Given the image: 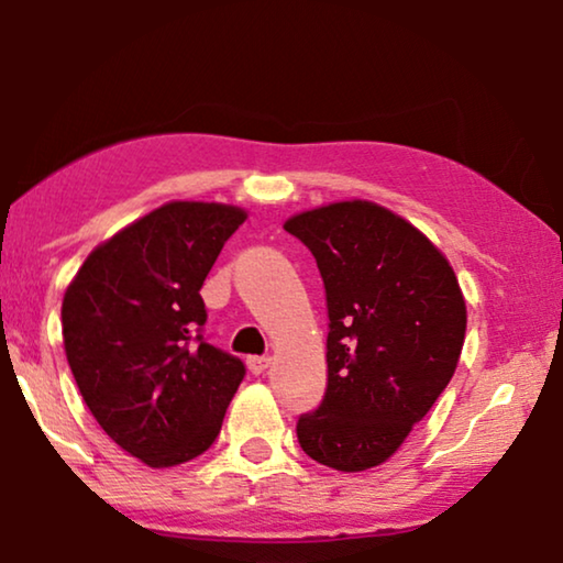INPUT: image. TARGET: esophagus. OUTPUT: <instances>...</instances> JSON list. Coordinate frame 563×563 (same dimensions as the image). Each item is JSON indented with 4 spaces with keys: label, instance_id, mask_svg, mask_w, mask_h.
<instances>
[{
    "label": "esophagus",
    "instance_id": "34e87169",
    "mask_svg": "<svg viewBox=\"0 0 563 563\" xmlns=\"http://www.w3.org/2000/svg\"><path fill=\"white\" fill-rule=\"evenodd\" d=\"M246 363H249V371L254 373V376H262L268 365H272V357H268V355H251Z\"/></svg>",
    "mask_w": 563,
    "mask_h": 563
}]
</instances>
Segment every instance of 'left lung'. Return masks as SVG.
<instances>
[{
  "mask_svg": "<svg viewBox=\"0 0 563 563\" xmlns=\"http://www.w3.org/2000/svg\"><path fill=\"white\" fill-rule=\"evenodd\" d=\"M312 251L328 301V388L297 421L314 462L361 472L386 462L457 368L467 307L427 235L376 202L289 218Z\"/></svg>",
  "mask_w": 563,
  "mask_h": 563,
  "instance_id": "1",
  "label": "left lung"
}]
</instances>
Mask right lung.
<instances>
[{"instance_id":"1","label":"right lung","mask_w":563,"mask_h":563,"mask_svg":"<svg viewBox=\"0 0 563 563\" xmlns=\"http://www.w3.org/2000/svg\"><path fill=\"white\" fill-rule=\"evenodd\" d=\"M246 213L167 202L86 258L63 299V342L101 429L150 467L210 450L246 365L208 345L202 282Z\"/></svg>"}]
</instances>
